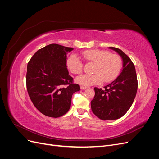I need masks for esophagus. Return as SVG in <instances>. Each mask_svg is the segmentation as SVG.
Segmentation results:
<instances>
[{
	"label": "esophagus",
	"mask_w": 159,
	"mask_h": 159,
	"mask_svg": "<svg viewBox=\"0 0 159 159\" xmlns=\"http://www.w3.org/2000/svg\"><path fill=\"white\" fill-rule=\"evenodd\" d=\"M80 88H81V89H87L88 88L87 87H84V86H81L80 87Z\"/></svg>",
	"instance_id": "34e87169"
}]
</instances>
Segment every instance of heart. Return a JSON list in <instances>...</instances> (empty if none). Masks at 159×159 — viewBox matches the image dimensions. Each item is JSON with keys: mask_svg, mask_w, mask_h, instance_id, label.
Instances as JSON below:
<instances>
[{"mask_svg": "<svg viewBox=\"0 0 159 159\" xmlns=\"http://www.w3.org/2000/svg\"><path fill=\"white\" fill-rule=\"evenodd\" d=\"M84 59L92 62L93 66L91 75H82L76 78V83L84 86L109 83L117 78L121 68V60L117 54H110L105 50H89L82 53ZM68 70L74 74H79L83 69V64L76 54L70 55L66 61Z\"/></svg>", "mask_w": 159, "mask_h": 159, "instance_id": "1", "label": "heart"}]
</instances>
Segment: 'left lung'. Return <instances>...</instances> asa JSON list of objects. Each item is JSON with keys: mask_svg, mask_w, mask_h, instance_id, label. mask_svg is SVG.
I'll list each match as a JSON object with an SVG mask.
<instances>
[{"mask_svg": "<svg viewBox=\"0 0 159 159\" xmlns=\"http://www.w3.org/2000/svg\"><path fill=\"white\" fill-rule=\"evenodd\" d=\"M121 57L123 68L117 78L105 86L104 89L95 88V96L91 102L93 113L102 120L121 118L132 105L138 88L134 66L131 59L119 48L109 47Z\"/></svg>", "mask_w": 159, "mask_h": 159, "instance_id": "8db88e82", "label": "left lung"}]
</instances>
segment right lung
Segmentation results:
<instances>
[{"label": "right lung", "mask_w": 159, "mask_h": 159, "mask_svg": "<svg viewBox=\"0 0 159 159\" xmlns=\"http://www.w3.org/2000/svg\"><path fill=\"white\" fill-rule=\"evenodd\" d=\"M72 48L48 45L33 55L27 66L26 87L36 108L46 116L60 117L68 111L74 93L80 90L67 69Z\"/></svg>", "instance_id": "1"}]
</instances>
